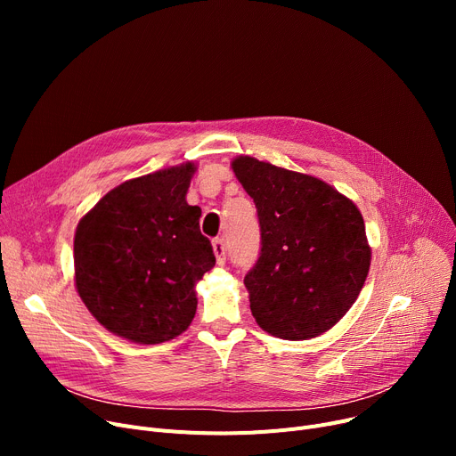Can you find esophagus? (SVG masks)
Here are the masks:
<instances>
[{
  "label": "esophagus",
  "instance_id": "34e87169",
  "mask_svg": "<svg viewBox=\"0 0 456 456\" xmlns=\"http://www.w3.org/2000/svg\"><path fill=\"white\" fill-rule=\"evenodd\" d=\"M212 249H214L216 258H218V265H224V262H225V242H224V238H216V240H212Z\"/></svg>",
  "mask_w": 456,
  "mask_h": 456
}]
</instances>
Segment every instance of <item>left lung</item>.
Returning <instances> with one entry per match:
<instances>
[{"instance_id": "1", "label": "left lung", "mask_w": 456, "mask_h": 456, "mask_svg": "<svg viewBox=\"0 0 456 456\" xmlns=\"http://www.w3.org/2000/svg\"><path fill=\"white\" fill-rule=\"evenodd\" d=\"M231 166L260 225V256L244 277L253 318L282 340L320 337L346 316L370 272L361 210L318 177L248 155Z\"/></svg>"}]
</instances>
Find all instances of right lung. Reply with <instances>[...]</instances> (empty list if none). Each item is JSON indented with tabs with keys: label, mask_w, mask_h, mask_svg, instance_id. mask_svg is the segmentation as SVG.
<instances>
[{
	"label": "right lung",
	"mask_w": 456,
	"mask_h": 456,
	"mask_svg": "<svg viewBox=\"0 0 456 456\" xmlns=\"http://www.w3.org/2000/svg\"><path fill=\"white\" fill-rule=\"evenodd\" d=\"M191 162L129 179L88 210L74 238L76 289L90 314L134 344L167 342L196 316V282L214 265L186 203Z\"/></svg>",
	"instance_id": "1"
}]
</instances>
